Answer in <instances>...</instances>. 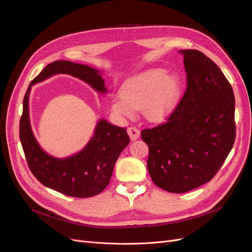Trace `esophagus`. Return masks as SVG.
Returning <instances> with one entry per match:
<instances>
[{"label": "esophagus", "instance_id": "34e87169", "mask_svg": "<svg viewBox=\"0 0 252 252\" xmlns=\"http://www.w3.org/2000/svg\"><path fill=\"white\" fill-rule=\"evenodd\" d=\"M127 134L131 141H135L140 137V130L136 126H129L127 128Z\"/></svg>", "mask_w": 252, "mask_h": 252}]
</instances>
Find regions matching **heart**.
Wrapping results in <instances>:
<instances>
[{"instance_id":"obj_1","label":"heart","mask_w":252,"mask_h":252,"mask_svg":"<svg viewBox=\"0 0 252 252\" xmlns=\"http://www.w3.org/2000/svg\"><path fill=\"white\" fill-rule=\"evenodd\" d=\"M180 94L179 78L161 69L142 72L124 85L119 93L122 100L113 101L112 110L130 117L134 110H142L150 122L163 121L173 111Z\"/></svg>"}]
</instances>
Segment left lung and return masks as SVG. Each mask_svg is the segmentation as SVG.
Returning <instances> with one entry per match:
<instances>
[{
    "label": "left lung",
    "instance_id": "1",
    "mask_svg": "<svg viewBox=\"0 0 252 252\" xmlns=\"http://www.w3.org/2000/svg\"><path fill=\"white\" fill-rule=\"evenodd\" d=\"M187 89L166 123L141 131L153 183L185 193L213 179L236 137L235 97L219 66L198 50H182Z\"/></svg>",
    "mask_w": 252,
    "mask_h": 252
}]
</instances>
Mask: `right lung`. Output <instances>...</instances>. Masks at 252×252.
Returning a JSON list of instances; mask_svg holds the SVG:
<instances>
[{"mask_svg":"<svg viewBox=\"0 0 252 252\" xmlns=\"http://www.w3.org/2000/svg\"><path fill=\"white\" fill-rule=\"evenodd\" d=\"M57 73L69 74L82 79L100 93L107 92L99 70L88 65L64 60L48 64L32 79L23 99L19 137L26 161L32 175L44 186L71 197L95 196L107 187L114 164L119 154L128 145L129 137L126 128L113 126L106 119H100L94 136L81 152L63 159L47 154L39 147L32 134L29 98L32 85Z\"/></svg>","mask_w":252,"mask_h":252,"instance_id":"obj_1","label":"right lung"}]
</instances>
